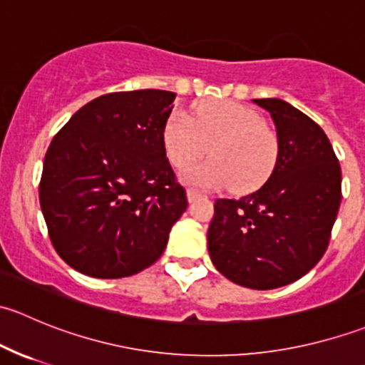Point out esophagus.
<instances>
[{"mask_svg": "<svg viewBox=\"0 0 365 365\" xmlns=\"http://www.w3.org/2000/svg\"><path fill=\"white\" fill-rule=\"evenodd\" d=\"M197 197H201L200 190H196V189H189V190H187V200H189V203L196 201Z\"/></svg>", "mask_w": 365, "mask_h": 365, "instance_id": "34e87169", "label": "esophagus"}]
</instances>
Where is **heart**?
<instances>
[{
  "label": "heart",
  "instance_id": "obj_1",
  "mask_svg": "<svg viewBox=\"0 0 365 365\" xmlns=\"http://www.w3.org/2000/svg\"><path fill=\"white\" fill-rule=\"evenodd\" d=\"M210 146L214 157L190 166ZM168 159L182 171V180L203 189H224L233 183L238 192H251L267 182L277 160V135L247 106L231 101L201 102L187 113L169 114L164 125Z\"/></svg>",
  "mask_w": 365,
  "mask_h": 365
}]
</instances>
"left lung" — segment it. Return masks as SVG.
Instances as JSON below:
<instances>
[{"instance_id": "obj_1", "label": "left lung", "mask_w": 365, "mask_h": 365, "mask_svg": "<svg viewBox=\"0 0 365 365\" xmlns=\"http://www.w3.org/2000/svg\"><path fill=\"white\" fill-rule=\"evenodd\" d=\"M277 130L270 178L240 200H217L208 227L213 267L237 284L275 289L316 267L341 205V165L329 138L281 98H254Z\"/></svg>"}]
</instances>
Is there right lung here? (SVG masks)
Segmentation results:
<instances>
[{"label":"right lung","mask_w":365,"mask_h":365,"mask_svg":"<svg viewBox=\"0 0 365 365\" xmlns=\"http://www.w3.org/2000/svg\"><path fill=\"white\" fill-rule=\"evenodd\" d=\"M175 97L164 90L102 95L51 141L40 206L54 249L73 270L128 277L164 252L189 205L164 146Z\"/></svg>","instance_id":"add662e5"}]
</instances>
